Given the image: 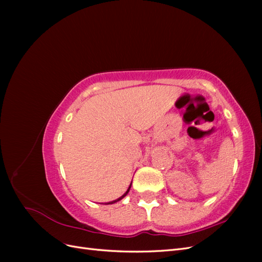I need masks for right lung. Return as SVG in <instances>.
Instances as JSON below:
<instances>
[{
  "mask_svg": "<svg viewBox=\"0 0 262 262\" xmlns=\"http://www.w3.org/2000/svg\"><path fill=\"white\" fill-rule=\"evenodd\" d=\"M131 184H132V182H131ZM130 188H131V185L129 186V188H128V190H126V191H125V193L122 195V196H120V198H119V199H117V200H115V201H112V202H109V203H107V204H113V203H115V202H117V201H119V200H121L122 199V198L124 196V195H126V193H128L129 192V190H130Z\"/></svg>",
  "mask_w": 262,
  "mask_h": 262,
  "instance_id": "obj_1",
  "label": "right lung"
}]
</instances>
